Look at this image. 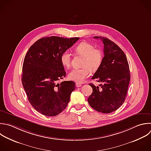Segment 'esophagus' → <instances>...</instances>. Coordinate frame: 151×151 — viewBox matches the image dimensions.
Here are the masks:
<instances>
[{"label": "esophagus", "mask_w": 151, "mask_h": 151, "mask_svg": "<svg viewBox=\"0 0 151 151\" xmlns=\"http://www.w3.org/2000/svg\"><path fill=\"white\" fill-rule=\"evenodd\" d=\"M76 87H80L81 86V84L80 83H76Z\"/></svg>", "instance_id": "obj_1"}]
</instances>
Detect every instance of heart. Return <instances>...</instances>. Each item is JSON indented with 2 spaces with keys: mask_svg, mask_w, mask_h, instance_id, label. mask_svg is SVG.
I'll list each match as a JSON object with an SVG mask.
<instances>
[{
  "mask_svg": "<svg viewBox=\"0 0 151 151\" xmlns=\"http://www.w3.org/2000/svg\"><path fill=\"white\" fill-rule=\"evenodd\" d=\"M75 52L83 57L81 68L72 70L68 74V78L78 83H82L89 77L91 71L96 72L100 67L104 57L103 52L100 49L95 48L94 45L87 42H81L75 47ZM61 63L65 68L71 66V54L64 51L61 55Z\"/></svg>",
  "mask_w": 151,
  "mask_h": 151,
  "instance_id": "1",
  "label": "heart"
}]
</instances>
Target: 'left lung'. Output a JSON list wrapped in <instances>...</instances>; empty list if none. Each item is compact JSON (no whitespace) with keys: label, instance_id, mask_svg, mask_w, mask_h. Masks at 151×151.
I'll return each instance as SVG.
<instances>
[{"label":"left lung","instance_id":"obj_1","mask_svg":"<svg viewBox=\"0 0 151 151\" xmlns=\"http://www.w3.org/2000/svg\"><path fill=\"white\" fill-rule=\"evenodd\" d=\"M104 44V57L100 68L92 80L101 82L100 87L90 83L92 94L88 98L90 106L97 111L110 113L124 103L130 79L129 64L124 52L114 42L101 37Z\"/></svg>","mask_w":151,"mask_h":151}]
</instances>
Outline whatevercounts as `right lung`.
I'll return each instance as SVG.
<instances>
[{
  "label": "right lung",
  "mask_w": 151,
  "mask_h": 151,
  "mask_svg": "<svg viewBox=\"0 0 151 151\" xmlns=\"http://www.w3.org/2000/svg\"><path fill=\"white\" fill-rule=\"evenodd\" d=\"M79 39L44 37L29 48L25 57L22 85L32 106L43 115H58L70 101L71 93L76 88L75 83H58L66 73L60 58L61 54Z\"/></svg>",
  "instance_id": "right-lung-1"
}]
</instances>
